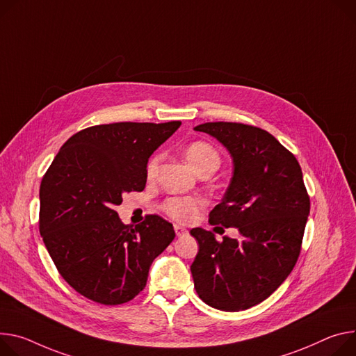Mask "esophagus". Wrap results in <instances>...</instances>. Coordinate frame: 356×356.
I'll return each mask as SVG.
<instances>
[{"label": "esophagus", "mask_w": 356, "mask_h": 356, "mask_svg": "<svg viewBox=\"0 0 356 356\" xmlns=\"http://www.w3.org/2000/svg\"><path fill=\"white\" fill-rule=\"evenodd\" d=\"M175 232H176L177 237H181V236L187 234V230L184 227H181V225H179V224H175Z\"/></svg>", "instance_id": "obj_1"}]
</instances>
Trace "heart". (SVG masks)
Listing matches in <instances>:
<instances>
[{"mask_svg":"<svg viewBox=\"0 0 356 356\" xmlns=\"http://www.w3.org/2000/svg\"><path fill=\"white\" fill-rule=\"evenodd\" d=\"M186 159L191 168L197 173L206 169L216 170L220 166V154L217 150L206 142L197 140L190 143L184 150ZM160 163V154H154L149 159L146 165V177L153 179ZM206 206L204 199L197 196H172L168 197L161 210H163L169 217L180 222H188L196 217V214Z\"/></svg>","mask_w":356,"mask_h":356,"instance_id":"heart-1","label":"heart"}]
</instances>
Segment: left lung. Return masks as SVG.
I'll list each match as a JSON object with an SVG mask.
<instances>
[{
  "mask_svg": "<svg viewBox=\"0 0 356 356\" xmlns=\"http://www.w3.org/2000/svg\"><path fill=\"white\" fill-rule=\"evenodd\" d=\"M230 152L234 172L211 225L236 227L240 238L193 229L199 252L190 270L199 297L221 311H243L267 300L293 271L309 214L301 166L264 129L237 122L195 127Z\"/></svg>",
  "mask_w": 356,
  "mask_h": 356,
  "instance_id": "left-lung-1",
  "label": "left lung"
}]
</instances>
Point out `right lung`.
<instances>
[{"mask_svg":"<svg viewBox=\"0 0 356 356\" xmlns=\"http://www.w3.org/2000/svg\"><path fill=\"white\" fill-rule=\"evenodd\" d=\"M181 122L96 124L71 136L42 177L40 233L52 261L76 293L104 305L134 300L149 268L176 237L173 225L147 214L120 221L124 193L142 191L152 153Z\"/></svg>","mask_w":356,"mask_h":356,"instance_id":"add662e5","label":"right lung"}]
</instances>
